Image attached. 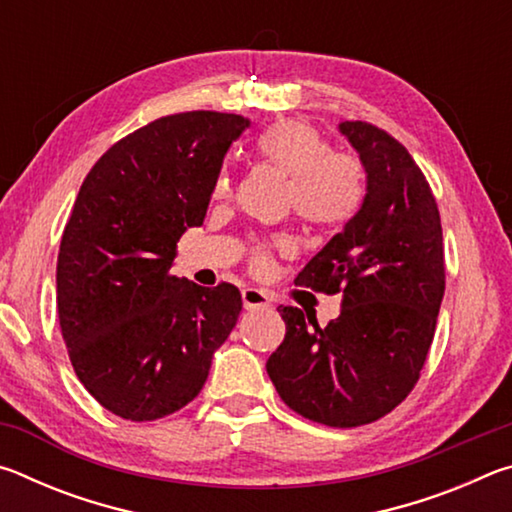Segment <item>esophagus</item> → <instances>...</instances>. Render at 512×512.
<instances>
[{
  "mask_svg": "<svg viewBox=\"0 0 512 512\" xmlns=\"http://www.w3.org/2000/svg\"><path fill=\"white\" fill-rule=\"evenodd\" d=\"M241 300H244V307L246 309H266L271 307V298H268V293L262 289H253L248 287L241 291Z\"/></svg>",
  "mask_w": 512,
  "mask_h": 512,
  "instance_id": "34e87169",
  "label": "esophagus"
}]
</instances>
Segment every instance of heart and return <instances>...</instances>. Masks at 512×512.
Returning a JSON list of instances; mask_svg holds the SVG:
<instances>
[{"label":"heart","instance_id":"obj_1","mask_svg":"<svg viewBox=\"0 0 512 512\" xmlns=\"http://www.w3.org/2000/svg\"><path fill=\"white\" fill-rule=\"evenodd\" d=\"M255 153L289 178L287 201L302 221L318 228H341L359 214L368 194V171L359 155L332 151L327 137L307 121L284 119L266 126L255 140ZM232 180L221 171L214 198H228ZM271 262L266 246L253 255V266Z\"/></svg>","mask_w":512,"mask_h":512}]
</instances>
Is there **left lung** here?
<instances>
[{
	"label": "left lung",
	"instance_id": "1",
	"mask_svg": "<svg viewBox=\"0 0 512 512\" xmlns=\"http://www.w3.org/2000/svg\"><path fill=\"white\" fill-rule=\"evenodd\" d=\"M339 131L368 171L359 214L302 268L296 284L341 293V314L318 327L280 307L287 334L266 361L282 402L327 427H361L413 391L445 293L443 225L411 153L368 121Z\"/></svg>",
	"mask_w": 512,
	"mask_h": 512
}]
</instances>
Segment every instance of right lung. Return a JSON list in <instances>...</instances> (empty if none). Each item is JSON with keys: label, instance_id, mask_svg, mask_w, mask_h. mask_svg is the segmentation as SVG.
<instances>
[{"label": "right lung", "instance_id": "1", "mask_svg": "<svg viewBox=\"0 0 512 512\" xmlns=\"http://www.w3.org/2000/svg\"><path fill=\"white\" fill-rule=\"evenodd\" d=\"M248 126L212 110L160 117L112 144L83 180L56 266L60 332L76 377L119 418L149 422L192 402L237 325L235 284L205 289L171 266Z\"/></svg>", "mask_w": 512, "mask_h": 512}]
</instances>
